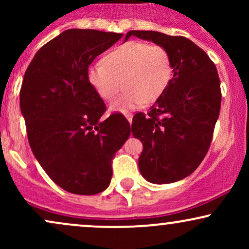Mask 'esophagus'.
Listing matches in <instances>:
<instances>
[{"label":"esophagus","instance_id":"1","mask_svg":"<svg viewBox=\"0 0 249 249\" xmlns=\"http://www.w3.org/2000/svg\"><path fill=\"white\" fill-rule=\"evenodd\" d=\"M124 115H125V117H126V119H127V121L128 122H132V118H133V113L132 112H127V111H126V112H124Z\"/></svg>","mask_w":249,"mask_h":249}]
</instances>
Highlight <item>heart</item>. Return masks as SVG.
Here are the masks:
<instances>
[{
  "label": "heart",
  "instance_id": "b5f03b06",
  "mask_svg": "<svg viewBox=\"0 0 249 249\" xmlns=\"http://www.w3.org/2000/svg\"><path fill=\"white\" fill-rule=\"evenodd\" d=\"M173 75L172 57L166 48L144 41L122 43L90 65L88 79L105 101H112L122 89L125 92L111 104V110L123 111L153 103L165 92Z\"/></svg>",
  "mask_w": 249,
  "mask_h": 249
}]
</instances>
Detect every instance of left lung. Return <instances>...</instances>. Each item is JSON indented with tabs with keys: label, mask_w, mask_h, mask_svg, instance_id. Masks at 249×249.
I'll use <instances>...</instances> for the list:
<instances>
[{
	"label": "left lung",
	"mask_w": 249,
	"mask_h": 249,
	"mask_svg": "<svg viewBox=\"0 0 249 249\" xmlns=\"http://www.w3.org/2000/svg\"><path fill=\"white\" fill-rule=\"evenodd\" d=\"M131 36L148 39L170 51L173 77L147 113L133 117L132 134L144 150L138 165L153 184L186 178L207 154L221 107V89L215 65L201 48L184 36L132 30Z\"/></svg>",
	"instance_id": "obj_1"
}]
</instances>
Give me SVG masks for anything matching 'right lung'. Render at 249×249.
Wrapping results in <instances>:
<instances>
[{
    "instance_id": "1",
    "label": "right lung",
    "mask_w": 249,
    "mask_h": 249,
    "mask_svg": "<svg viewBox=\"0 0 249 249\" xmlns=\"http://www.w3.org/2000/svg\"><path fill=\"white\" fill-rule=\"evenodd\" d=\"M123 34L69 29L36 53L19 91L28 141L43 170L59 187L81 196L110 185L112 160L131 134L121 112L107 105L88 79L95 58Z\"/></svg>"
}]
</instances>
